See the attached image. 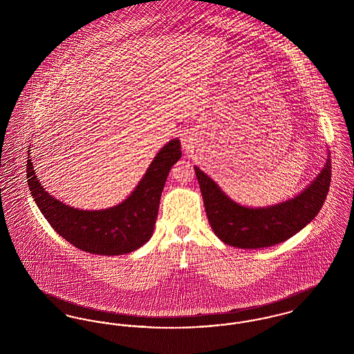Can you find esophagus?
<instances>
[{
  "label": "esophagus",
  "mask_w": 354,
  "mask_h": 354,
  "mask_svg": "<svg viewBox=\"0 0 354 354\" xmlns=\"http://www.w3.org/2000/svg\"><path fill=\"white\" fill-rule=\"evenodd\" d=\"M180 142H182V146H183V150L185 153H191L194 150V136L189 134V133H185L180 136Z\"/></svg>",
  "instance_id": "esophagus-1"
}]
</instances>
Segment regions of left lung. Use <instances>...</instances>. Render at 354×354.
Returning <instances> with one entry per match:
<instances>
[{
    "instance_id": "obj_1",
    "label": "left lung",
    "mask_w": 354,
    "mask_h": 354,
    "mask_svg": "<svg viewBox=\"0 0 354 354\" xmlns=\"http://www.w3.org/2000/svg\"><path fill=\"white\" fill-rule=\"evenodd\" d=\"M205 214L215 235L224 244L256 250L283 243L300 232L320 212L326 199L332 165L326 163L316 179L286 202L268 207H245L234 202L218 183L195 166Z\"/></svg>"
}]
</instances>
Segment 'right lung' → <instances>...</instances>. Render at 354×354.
<instances>
[{"label": "right lung", "instance_id": "right-lung-1", "mask_svg": "<svg viewBox=\"0 0 354 354\" xmlns=\"http://www.w3.org/2000/svg\"><path fill=\"white\" fill-rule=\"evenodd\" d=\"M28 152V185L45 219L74 247L102 256L133 252L150 240L169 169L182 156L179 139L169 140L156 153L127 199L106 209L88 211L70 207L51 196L39 183L30 150Z\"/></svg>", "mask_w": 354, "mask_h": 354}]
</instances>
